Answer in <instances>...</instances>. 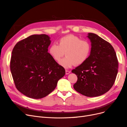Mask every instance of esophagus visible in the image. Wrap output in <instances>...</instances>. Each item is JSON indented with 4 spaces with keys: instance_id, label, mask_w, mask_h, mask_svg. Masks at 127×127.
Here are the masks:
<instances>
[{
    "instance_id": "34e87169",
    "label": "esophagus",
    "mask_w": 127,
    "mask_h": 127,
    "mask_svg": "<svg viewBox=\"0 0 127 127\" xmlns=\"http://www.w3.org/2000/svg\"><path fill=\"white\" fill-rule=\"evenodd\" d=\"M71 72V71L70 70H66V75H68L69 74V73Z\"/></svg>"
}]
</instances>
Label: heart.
I'll return each mask as SVG.
<instances>
[{"instance_id": "1", "label": "heart", "mask_w": 127, "mask_h": 127, "mask_svg": "<svg viewBox=\"0 0 127 127\" xmlns=\"http://www.w3.org/2000/svg\"><path fill=\"white\" fill-rule=\"evenodd\" d=\"M92 51V44L87 39L74 35L61 37L58 45L52 44L49 48V54L57 62H60L65 52L66 57L60 62L61 66L70 68L74 64L80 65L87 60Z\"/></svg>"}]
</instances>
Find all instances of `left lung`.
I'll use <instances>...</instances> for the list:
<instances>
[{"label":"left lung","mask_w":127,"mask_h":127,"mask_svg":"<svg viewBox=\"0 0 127 127\" xmlns=\"http://www.w3.org/2000/svg\"><path fill=\"white\" fill-rule=\"evenodd\" d=\"M88 37L92 43L91 55L71 72L78 78L74 89L86 96L95 97L106 93L112 87L119 64L116 53L109 42L94 33H88Z\"/></svg>","instance_id":"1"}]
</instances>
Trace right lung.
I'll return each instance as SVG.
<instances>
[{
    "label": "right lung",
    "mask_w": 127,
    "mask_h": 127,
    "mask_svg": "<svg viewBox=\"0 0 127 127\" xmlns=\"http://www.w3.org/2000/svg\"><path fill=\"white\" fill-rule=\"evenodd\" d=\"M51 41L45 34H34L16 44L10 68L15 87L26 96L39 99L55 89L64 68L48 52Z\"/></svg>",
    "instance_id": "add662e5"
}]
</instances>
